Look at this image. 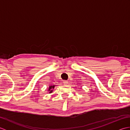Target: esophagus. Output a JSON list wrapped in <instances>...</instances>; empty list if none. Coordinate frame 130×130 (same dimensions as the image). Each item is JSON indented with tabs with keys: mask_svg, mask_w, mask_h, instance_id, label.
Here are the masks:
<instances>
[{
	"mask_svg": "<svg viewBox=\"0 0 130 130\" xmlns=\"http://www.w3.org/2000/svg\"><path fill=\"white\" fill-rule=\"evenodd\" d=\"M63 83L64 85H68V82L67 81V80H63Z\"/></svg>",
	"mask_w": 130,
	"mask_h": 130,
	"instance_id": "1",
	"label": "esophagus"
}]
</instances>
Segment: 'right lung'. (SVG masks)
<instances>
[{"label":"right lung","mask_w":130,"mask_h":130,"mask_svg":"<svg viewBox=\"0 0 130 130\" xmlns=\"http://www.w3.org/2000/svg\"><path fill=\"white\" fill-rule=\"evenodd\" d=\"M54 87H55V85H54V86H50V87H49V89H48V90H50V93H51V92H52V90H51V89H54Z\"/></svg>","instance_id":"1"}]
</instances>
